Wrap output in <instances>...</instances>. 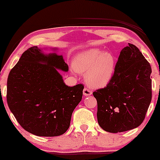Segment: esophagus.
<instances>
[{
    "instance_id": "34e87169",
    "label": "esophagus",
    "mask_w": 160,
    "mask_h": 160,
    "mask_svg": "<svg viewBox=\"0 0 160 160\" xmlns=\"http://www.w3.org/2000/svg\"><path fill=\"white\" fill-rule=\"evenodd\" d=\"M83 95H85V96H89V95H92V91L90 89H89L88 88H84L83 89Z\"/></svg>"
}]
</instances>
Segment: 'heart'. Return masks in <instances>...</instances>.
Masks as SVG:
<instances>
[{
  "label": "heart",
  "instance_id": "obj_1",
  "mask_svg": "<svg viewBox=\"0 0 160 160\" xmlns=\"http://www.w3.org/2000/svg\"><path fill=\"white\" fill-rule=\"evenodd\" d=\"M73 68L78 72L86 73V82L92 87L102 88L113 78L116 59L110 52H103L99 49H86L75 56Z\"/></svg>",
  "mask_w": 160,
  "mask_h": 160
}]
</instances>
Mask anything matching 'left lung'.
<instances>
[{
  "label": "left lung",
  "instance_id": "left-lung-1",
  "mask_svg": "<svg viewBox=\"0 0 160 160\" xmlns=\"http://www.w3.org/2000/svg\"><path fill=\"white\" fill-rule=\"evenodd\" d=\"M151 67L135 45L120 52L114 74L107 86L93 92L97 119L104 131L122 132L144 121L152 98Z\"/></svg>",
  "mask_w": 160,
  "mask_h": 160
}]
</instances>
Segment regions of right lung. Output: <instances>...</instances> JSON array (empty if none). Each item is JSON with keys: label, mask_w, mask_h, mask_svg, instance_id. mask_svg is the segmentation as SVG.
I'll return each mask as SVG.
<instances>
[{"label": "right lung", "mask_w": 160, "mask_h": 160, "mask_svg": "<svg viewBox=\"0 0 160 160\" xmlns=\"http://www.w3.org/2000/svg\"><path fill=\"white\" fill-rule=\"evenodd\" d=\"M58 70L68 71L63 56L44 54L32 47L22 53L9 74V108L20 126L33 135L54 137L65 133L82 99L83 85H65Z\"/></svg>", "instance_id": "obj_1"}]
</instances>
